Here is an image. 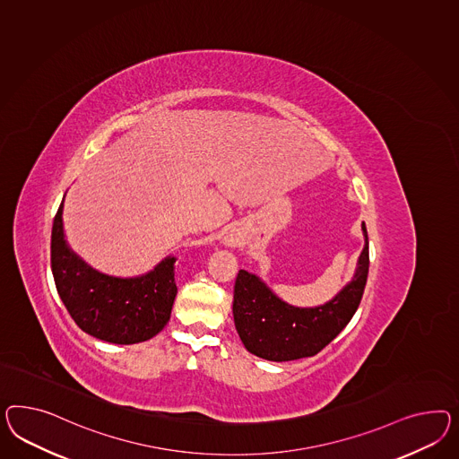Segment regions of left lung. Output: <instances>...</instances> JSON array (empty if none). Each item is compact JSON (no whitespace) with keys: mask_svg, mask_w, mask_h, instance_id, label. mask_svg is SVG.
I'll return each instance as SVG.
<instances>
[{"mask_svg":"<svg viewBox=\"0 0 459 459\" xmlns=\"http://www.w3.org/2000/svg\"><path fill=\"white\" fill-rule=\"evenodd\" d=\"M360 252L354 279L331 302L299 309L285 304L254 273L238 271L234 285V323L248 352L262 359H300L316 356L339 334L358 310L369 273V242Z\"/></svg>","mask_w":459,"mask_h":459,"instance_id":"8db88e82","label":"left lung"}]
</instances>
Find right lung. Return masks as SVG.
<instances>
[{
  "instance_id": "1",
  "label": "right lung",
  "mask_w": 459,
  "mask_h": 459,
  "mask_svg": "<svg viewBox=\"0 0 459 459\" xmlns=\"http://www.w3.org/2000/svg\"><path fill=\"white\" fill-rule=\"evenodd\" d=\"M62 215L63 202L51 230V271L76 325L113 344H135L159 334L170 319L177 296L174 257L135 279L97 273L66 246Z\"/></svg>"
}]
</instances>
